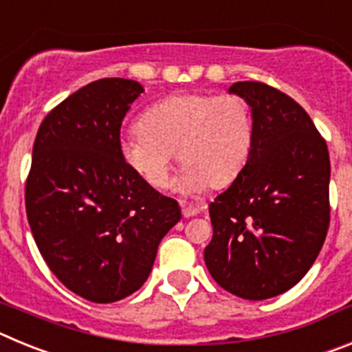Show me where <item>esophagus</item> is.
<instances>
[{"instance_id": "obj_1", "label": "esophagus", "mask_w": 352, "mask_h": 352, "mask_svg": "<svg viewBox=\"0 0 352 352\" xmlns=\"http://www.w3.org/2000/svg\"><path fill=\"white\" fill-rule=\"evenodd\" d=\"M182 211L185 219H190L194 214L201 213V211H203V206H199V204H183Z\"/></svg>"}]
</instances>
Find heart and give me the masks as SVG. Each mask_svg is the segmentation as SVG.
Returning <instances> with one entry per match:
<instances>
[{"instance_id": "heart-1", "label": "heart", "mask_w": 352, "mask_h": 352, "mask_svg": "<svg viewBox=\"0 0 352 352\" xmlns=\"http://www.w3.org/2000/svg\"><path fill=\"white\" fill-rule=\"evenodd\" d=\"M254 116L243 96L179 93L149 105L141 125L121 138V157L151 188L166 186L176 158L179 188H222L243 170L254 144Z\"/></svg>"}]
</instances>
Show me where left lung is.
Returning a JSON list of instances; mask_svg holds the SVG:
<instances>
[{"label": "left lung", "instance_id": "obj_1", "mask_svg": "<svg viewBox=\"0 0 352 352\" xmlns=\"http://www.w3.org/2000/svg\"><path fill=\"white\" fill-rule=\"evenodd\" d=\"M254 116L243 170L210 204L204 263L214 282L245 300H268L305 276L329 227V155L310 116L257 80L234 82Z\"/></svg>", "mask_w": 352, "mask_h": 352}]
</instances>
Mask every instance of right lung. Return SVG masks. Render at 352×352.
I'll return each mask as SVG.
<instances>
[{
    "label": "right lung",
    "instance_id": "obj_1",
    "mask_svg": "<svg viewBox=\"0 0 352 352\" xmlns=\"http://www.w3.org/2000/svg\"><path fill=\"white\" fill-rule=\"evenodd\" d=\"M138 80L98 79L40 125L26 179V213L43 261L72 292L113 303L138 291L162 238L182 219L174 199L130 170L120 130Z\"/></svg>",
    "mask_w": 352,
    "mask_h": 352
}]
</instances>
